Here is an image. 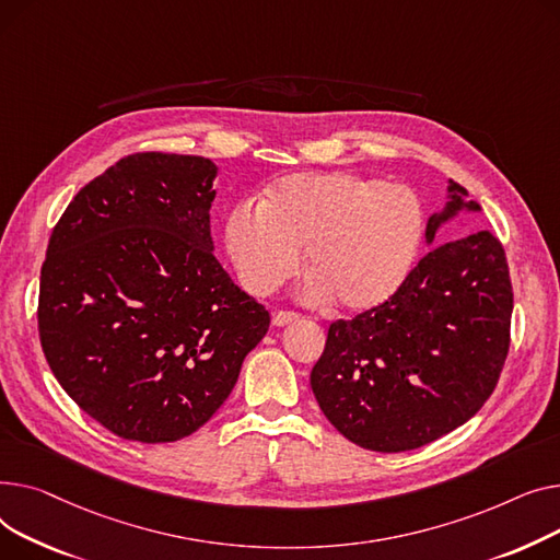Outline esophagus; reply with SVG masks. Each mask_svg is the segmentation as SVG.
Returning <instances> with one entry per match:
<instances>
[{
    "label": "esophagus",
    "instance_id": "obj_1",
    "mask_svg": "<svg viewBox=\"0 0 560 560\" xmlns=\"http://www.w3.org/2000/svg\"><path fill=\"white\" fill-rule=\"evenodd\" d=\"M299 320H301L299 312H284V310H280V312L273 314V325L276 327H284L289 323H299Z\"/></svg>",
    "mask_w": 560,
    "mask_h": 560
}]
</instances>
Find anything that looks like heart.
<instances>
[{
  "label": "heart",
  "mask_w": 560,
  "mask_h": 560,
  "mask_svg": "<svg viewBox=\"0 0 560 560\" xmlns=\"http://www.w3.org/2000/svg\"><path fill=\"white\" fill-rule=\"evenodd\" d=\"M424 212L400 183L343 172L293 174L225 221V248L244 287L267 295L301 269L310 293L343 314H369L405 287Z\"/></svg>",
  "instance_id": "b5f03b06"
}]
</instances>
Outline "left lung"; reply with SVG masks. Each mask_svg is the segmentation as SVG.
Wrapping results in <instances>:
<instances>
[{"label": "left lung", "mask_w": 560, "mask_h": 560, "mask_svg": "<svg viewBox=\"0 0 560 560\" xmlns=\"http://www.w3.org/2000/svg\"><path fill=\"white\" fill-rule=\"evenodd\" d=\"M479 212L450 180L427 221L432 244L458 212ZM513 287L498 237L479 230L434 246L384 307L335 320L312 390L325 418L359 447L405 452L470 420L495 390L511 343Z\"/></svg>", "instance_id": "8db88e82"}]
</instances>
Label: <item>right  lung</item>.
<instances>
[{
  "label": "right lung",
  "mask_w": 560,
  "mask_h": 560,
  "mask_svg": "<svg viewBox=\"0 0 560 560\" xmlns=\"http://www.w3.org/2000/svg\"><path fill=\"white\" fill-rule=\"evenodd\" d=\"M217 164L133 153L90 180L56 223L38 330L65 393L106 430L172 443L233 390L271 316L214 257Z\"/></svg>",
  "instance_id": "right-lung-1"
}]
</instances>
